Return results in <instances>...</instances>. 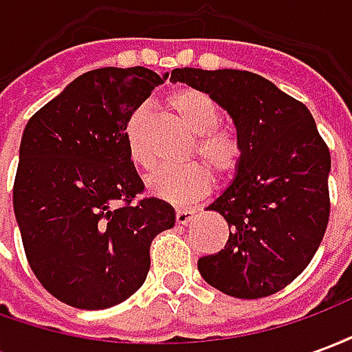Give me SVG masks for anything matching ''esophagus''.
<instances>
[{
    "instance_id": "obj_1",
    "label": "esophagus",
    "mask_w": 352,
    "mask_h": 352,
    "mask_svg": "<svg viewBox=\"0 0 352 352\" xmlns=\"http://www.w3.org/2000/svg\"><path fill=\"white\" fill-rule=\"evenodd\" d=\"M194 209H177L175 211V221L177 224H188L194 219Z\"/></svg>"
}]
</instances>
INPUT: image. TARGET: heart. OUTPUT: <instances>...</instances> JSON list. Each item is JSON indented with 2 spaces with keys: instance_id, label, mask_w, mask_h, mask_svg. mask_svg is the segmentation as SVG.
<instances>
[{
  "instance_id": "obj_1",
  "label": "heart",
  "mask_w": 352,
  "mask_h": 352,
  "mask_svg": "<svg viewBox=\"0 0 352 352\" xmlns=\"http://www.w3.org/2000/svg\"><path fill=\"white\" fill-rule=\"evenodd\" d=\"M169 109L184 124L194 139L190 158H199L214 175H230L241 162L243 145L237 131L219 124L221 115L213 100L196 88H179L168 98ZM146 109L139 107L126 126V145L131 162L141 169H153L154 160L145 145ZM211 186V175L201 164H188L177 169H160L146 179V190L154 198L169 204H190L206 196Z\"/></svg>"
}]
</instances>
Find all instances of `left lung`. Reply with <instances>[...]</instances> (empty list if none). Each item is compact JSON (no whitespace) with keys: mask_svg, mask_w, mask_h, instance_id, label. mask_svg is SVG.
I'll return each instance as SVG.
<instances>
[{"mask_svg":"<svg viewBox=\"0 0 352 352\" xmlns=\"http://www.w3.org/2000/svg\"><path fill=\"white\" fill-rule=\"evenodd\" d=\"M169 80L209 94L243 145L236 179L207 207L232 232L221 252L198 260L201 277L243 300L279 292L315 256L330 217L332 160L309 109L251 72L183 67Z\"/></svg>","mask_w":352,"mask_h":352,"instance_id":"obj_1","label":"left lung"}]
</instances>
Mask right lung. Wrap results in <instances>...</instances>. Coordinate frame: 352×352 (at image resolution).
I'll return each mask as SVG.
<instances>
[{
  "label": "right lung",
  "instance_id": "right-lung-1",
  "mask_svg": "<svg viewBox=\"0 0 352 352\" xmlns=\"http://www.w3.org/2000/svg\"><path fill=\"white\" fill-rule=\"evenodd\" d=\"M166 79L141 65L94 69L24 128L14 217L35 277L72 307L128 300L145 283L153 239L175 226L164 199L131 204L145 186L126 145L130 116Z\"/></svg>",
  "mask_w": 352,
  "mask_h": 352
}]
</instances>
